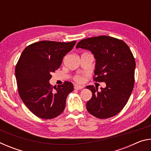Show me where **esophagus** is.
<instances>
[{"instance_id": "esophagus-1", "label": "esophagus", "mask_w": 151, "mask_h": 151, "mask_svg": "<svg viewBox=\"0 0 151 151\" xmlns=\"http://www.w3.org/2000/svg\"><path fill=\"white\" fill-rule=\"evenodd\" d=\"M82 88H83V86L75 85V89H76V90H81V89H82Z\"/></svg>"}]
</instances>
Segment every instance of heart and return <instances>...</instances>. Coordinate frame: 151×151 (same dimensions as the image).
<instances>
[{
	"instance_id": "obj_1",
	"label": "heart",
	"mask_w": 151,
	"mask_h": 151,
	"mask_svg": "<svg viewBox=\"0 0 151 151\" xmlns=\"http://www.w3.org/2000/svg\"><path fill=\"white\" fill-rule=\"evenodd\" d=\"M75 79L76 81L80 82V83H81V82H82V81H83V77L82 76H81V75H77V76H75Z\"/></svg>"
}]
</instances>
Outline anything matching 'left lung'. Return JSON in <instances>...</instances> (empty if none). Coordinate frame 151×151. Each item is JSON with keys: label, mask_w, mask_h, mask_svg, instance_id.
Listing matches in <instances>:
<instances>
[{"label": "left lung", "mask_w": 151, "mask_h": 151, "mask_svg": "<svg viewBox=\"0 0 151 151\" xmlns=\"http://www.w3.org/2000/svg\"><path fill=\"white\" fill-rule=\"evenodd\" d=\"M76 48L91 51L96 60L94 81L104 82L101 91L94 86L92 98L86 103L89 113L99 119L116 115L126 105L134 87L136 63L132 52L122 40L107 36L81 40Z\"/></svg>", "instance_id": "obj_1"}]
</instances>
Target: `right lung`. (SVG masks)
<instances>
[{
  "instance_id": "1",
  "label": "right lung",
  "mask_w": 151,
  "mask_h": 151,
  "mask_svg": "<svg viewBox=\"0 0 151 151\" xmlns=\"http://www.w3.org/2000/svg\"><path fill=\"white\" fill-rule=\"evenodd\" d=\"M75 43L42 40L22 51L15 68L18 91L25 105L38 117L51 119L65 110L66 97L74 89L73 83L65 81L53 90L49 81Z\"/></svg>"
}]
</instances>
